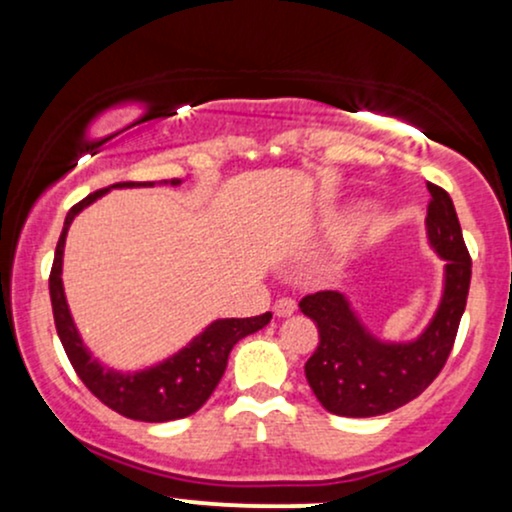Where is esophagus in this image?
<instances>
[{
  "mask_svg": "<svg viewBox=\"0 0 512 512\" xmlns=\"http://www.w3.org/2000/svg\"><path fill=\"white\" fill-rule=\"evenodd\" d=\"M293 313H296V301H293V298H279V301L274 303L276 317H289Z\"/></svg>",
  "mask_w": 512,
  "mask_h": 512,
  "instance_id": "esophagus-1",
  "label": "esophagus"
}]
</instances>
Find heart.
<instances>
[{
	"label": "heart",
	"mask_w": 512,
	"mask_h": 512,
	"mask_svg": "<svg viewBox=\"0 0 512 512\" xmlns=\"http://www.w3.org/2000/svg\"><path fill=\"white\" fill-rule=\"evenodd\" d=\"M356 211L354 209H344V211H337V214L330 216V221H327V228H342L344 223H349L354 219Z\"/></svg>",
	"instance_id": "1"
}]
</instances>
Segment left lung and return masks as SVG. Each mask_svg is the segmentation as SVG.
Here are the masks:
<instances>
[{
    "instance_id": "left-lung-1",
    "label": "left lung",
    "mask_w": 512,
    "mask_h": 512,
    "mask_svg": "<svg viewBox=\"0 0 512 512\" xmlns=\"http://www.w3.org/2000/svg\"><path fill=\"white\" fill-rule=\"evenodd\" d=\"M428 192L426 238L445 267L440 303L419 337L409 342L378 337L339 291H317L301 301V313L320 334L315 354L305 363V378L330 414L366 419L395 411L419 397L448 361L467 305L472 260L450 195L431 182Z\"/></svg>"
}]
</instances>
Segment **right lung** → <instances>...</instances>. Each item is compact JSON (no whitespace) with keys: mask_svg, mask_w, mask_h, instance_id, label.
Here are the masks:
<instances>
[{"mask_svg":"<svg viewBox=\"0 0 512 512\" xmlns=\"http://www.w3.org/2000/svg\"><path fill=\"white\" fill-rule=\"evenodd\" d=\"M182 180H161V182H115L105 190L93 192L79 204L69 209L64 219L62 236L57 240L55 262L50 272V301L55 327L60 334V342L67 351L69 361L88 390L93 392L105 407L134 421H149V424H163V421L185 419L195 414L211 392L219 385L223 370H226L228 354L240 339L248 337L269 325L272 313L257 317H221L182 346L173 356L163 358L156 366L142 370H115L98 361L91 349L81 339L72 310H69L67 296L62 284V260L64 243H67L69 226L86 207H91L96 199L108 195L110 190H125V187H154V185H180Z\"/></svg>","mask_w":512,"mask_h":512,"instance_id":"add662e5","label":"right lung"}]
</instances>
